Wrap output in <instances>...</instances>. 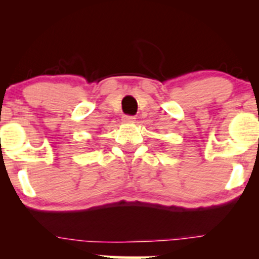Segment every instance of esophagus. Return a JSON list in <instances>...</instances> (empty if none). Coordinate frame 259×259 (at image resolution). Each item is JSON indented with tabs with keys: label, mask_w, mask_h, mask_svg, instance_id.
Returning a JSON list of instances; mask_svg holds the SVG:
<instances>
[{
	"label": "esophagus",
	"mask_w": 259,
	"mask_h": 259,
	"mask_svg": "<svg viewBox=\"0 0 259 259\" xmlns=\"http://www.w3.org/2000/svg\"><path fill=\"white\" fill-rule=\"evenodd\" d=\"M123 121L124 123H134L135 121V117H133V115H124Z\"/></svg>",
	"instance_id": "esophagus-1"
}]
</instances>
